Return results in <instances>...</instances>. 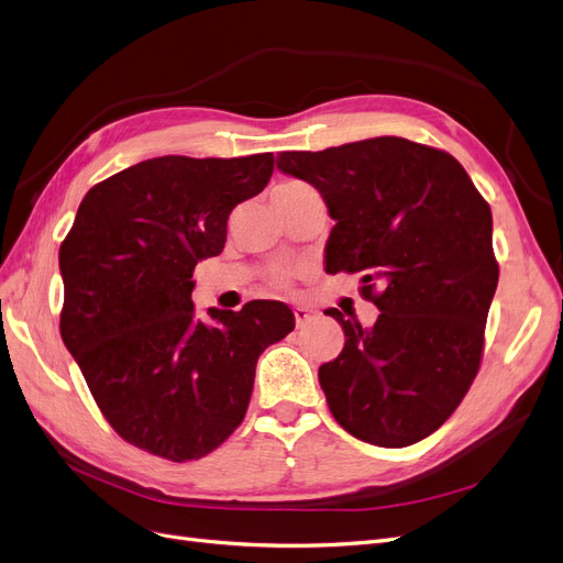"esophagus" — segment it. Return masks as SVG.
<instances>
[{
	"label": "esophagus",
	"instance_id": "esophagus-1",
	"mask_svg": "<svg viewBox=\"0 0 563 563\" xmlns=\"http://www.w3.org/2000/svg\"><path fill=\"white\" fill-rule=\"evenodd\" d=\"M310 318H313V310H310L308 306H295V322H297V327H303Z\"/></svg>",
	"mask_w": 563,
	"mask_h": 563
}]
</instances>
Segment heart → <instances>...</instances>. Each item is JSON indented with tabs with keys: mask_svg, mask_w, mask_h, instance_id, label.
<instances>
[{
	"mask_svg": "<svg viewBox=\"0 0 563 563\" xmlns=\"http://www.w3.org/2000/svg\"><path fill=\"white\" fill-rule=\"evenodd\" d=\"M278 187H303V183H283V185H278ZM289 278H292V268L280 266V268L274 271V283H276V285H287Z\"/></svg>",
	"mask_w": 563,
	"mask_h": 563,
	"instance_id": "1",
	"label": "heart"
}]
</instances>
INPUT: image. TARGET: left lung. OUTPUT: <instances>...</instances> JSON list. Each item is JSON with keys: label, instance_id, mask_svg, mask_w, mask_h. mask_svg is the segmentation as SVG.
<instances>
[{"label": "left lung", "instance_id": "obj_1", "mask_svg": "<svg viewBox=\"0 0 563 563\" xmlns=\"http://www.w3.org/2000/svg\"><path fill=\"white\" fill-rule=\"evenodd\" d=\"M276 166L313 185L336 220L327 274H362L380 310L373 327L327 310L345 331L318 371L331 415L371 445L427 439L481 366L498 283L489 203L452 155L399 136L280 153Z\"/></svg>", "mask_w": 563, "mask_h": 563}]
</instances>
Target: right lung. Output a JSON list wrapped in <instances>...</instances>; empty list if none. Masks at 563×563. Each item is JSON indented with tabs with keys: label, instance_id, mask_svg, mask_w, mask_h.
Here are the masks:
<instances>
[{
	"label": "right lung",
	"instance_id": "right-lung-1",
	"mask_svg": "<svg viewBox=\"0 0 563 563\" xmlns=\"http://www.w3.org/2000/svg\"><path fill=\"white\" fill-rule=\"evenodd\" d=\"M274 155L139 162L82 197L59 245V331L103 418L169 462L201 460L243 422L262 352L295 329L280 301L192 303L195 266L222 253L232 208Z\"/></svg>",
	"mask_w": 563,
	"mask_h": 563
}]
</instances>
